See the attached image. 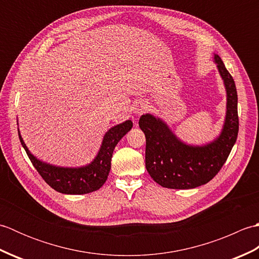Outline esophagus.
<instances>
[{
	"label": "esophagus",
	"mask_w": 259,
	"mask_h": 259,
	"mask_svg": "<svg viewBox=\"0 0 259 259\" xmlns=\"http://www.w3.org/2000/svg\"><path fill=\"white\" fill-rule=\"evenodd\" d=\"M147 110H148V104L145 103L144 101H141V102H139V103L136 106V108H135V113L140 115V114H142V113H145V112L147 111Z\"/></svg>",
	"instance_id": "34e87169"
}]
</instances>
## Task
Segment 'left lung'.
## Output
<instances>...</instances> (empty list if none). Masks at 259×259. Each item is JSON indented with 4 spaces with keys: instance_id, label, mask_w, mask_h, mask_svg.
<instances>
[{
    "instance_id": "1",
    "label": "left lung",
    "mask_w": 259,
    "mask_h": 259,
    "mask_svg": "<svg viewBox=\"0 0 259 259\" xmlns=\"http://www.w3.org/2000/svg\"><path fill=\"white\" fill-rule=\"evenodd\" d=\"M227 95L222 133L202 146L185 144L160 118L142 114L140 129L146 136V168L157 184L170 189H192L207 184L222 169L238 136L237 90L221 57L213 56Z\"/></svg>"
}]
</instances>
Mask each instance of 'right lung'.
<instances>
[{
    "instance_id": "obj_1",
    "label": "right lung",
    "mask_w": 259,
    "mask_h": 259,
    "mask_svg": "<svg viewBox=\"0 0 259 259\" xmlns=\"http://www.w3.org/2000/svg\"><path fill=\"white\" fill-rule=\"evenodd\" d=\"M131 128H133L131 120H126L110 128L103 137L101 147L96 158L85 166L76 168L53 166L37 159L27 149L19 129L18 131L21 145L23 146L27 157L49 186L61 194L83 195L100 189L106 183L111 169V158L114 148Z\"/></svg>"
}]
</instances>
